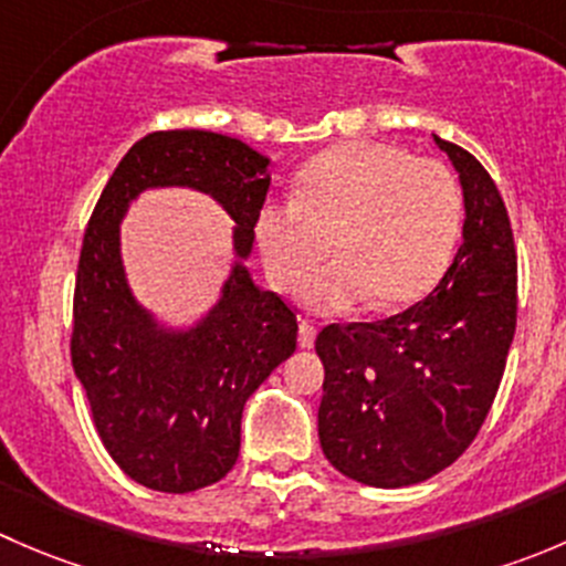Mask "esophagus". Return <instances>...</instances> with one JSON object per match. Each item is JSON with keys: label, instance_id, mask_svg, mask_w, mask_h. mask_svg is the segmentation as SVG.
I'll return each instance as SVG.
<instances>
[{"label": "esophagus", "instance_id": "obj_1", "mask_svg": "<svg viewBox=\"0 0 566 566\" xmlns=\"http://www.w3.org/2000/svg\"><path fill=\"white\" fill-rule=\"evenodd\" d=\"M315 336H317V325L310 323V319H301L298 345L304 347V350H310V347H315Z\"/></svg>", "mask_w": 566, "mask_h": 566}]
</instances>
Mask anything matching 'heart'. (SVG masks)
<instances>
[{"label":"heart","instance_id":"obj_1","mask_svg":"<svg viewBox=\"0 0 566 566\" xmlns=\"http://www.w3.org/2000/svg\"><path fill=\"white\" fill-rule=\"evenodd\" d=\"M254 232L282 290L298 287L337 243L340 256L301 287L310 312L334 315L367 295L375 306L410 304L452 262L462 188L436 158H413L389 142H345L301 169L295 197L262 205Z\"/></svg>","mask_w":566,"mask_h":566}]
</instances>
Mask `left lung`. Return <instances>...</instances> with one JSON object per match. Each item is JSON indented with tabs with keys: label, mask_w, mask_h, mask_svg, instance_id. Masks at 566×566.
<instances>
[{
	"label": "left lung",
	"mask_w": 566,
	"mask_h": 566,
	"mask_svg": "<svg viewBox=\"0 0 566 566\" xmlns=\"http://www.w3.org/2000/svg\"><path fill=\"white\" fill-rule=\"evenodd\" d=\"M454 164L465 224L427 298L378 323H331L317 432L331 465L369 488H408L452 465L482 430L517 323V251L493 177L432 136Z\"/></svg>",
	"instance_id": "8db88e82"
}]
</instances>
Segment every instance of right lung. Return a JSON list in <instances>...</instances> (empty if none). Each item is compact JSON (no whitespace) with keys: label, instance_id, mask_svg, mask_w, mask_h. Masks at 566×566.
<instances>
[{"label":"right lung","instance_id":"1","mask_svg":"<svg viewBox=\"0 0 566 566\" xmlns=\"http://www.w3.org/2000/svg\"><path fill=\"white\" fill-rule=\"evenodd\" d=\"M158 186L210 193L235 221L238 256H249L271 172L265 156L232 136L156 130L125 153L84 230L71 358L95 430L134 482L193 493L232 471L243 405L293 356L298 319L282 295L251 282L243 262L193 328L167 331L142 310L119 260V219Z\"/></svg>","mask_w":566,"mask_h":566}]
</instances>
